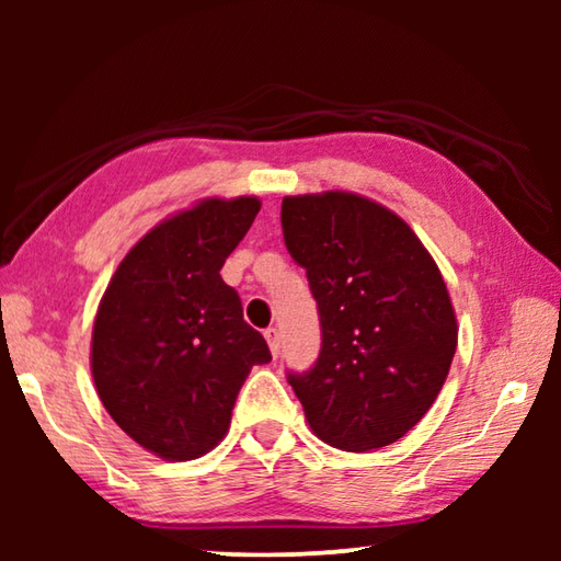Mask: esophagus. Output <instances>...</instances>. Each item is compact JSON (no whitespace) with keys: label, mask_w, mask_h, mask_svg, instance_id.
I'll return each mask as SVG.
<instances>
[{"label":"esophagus","mask_w":561,"mask_h":561,"mask_svg":"<svg viewBox=\"0 0 561 561\" xmlns=\"http://www.w3.org/2000/svg\"><path fill=\"white\" fill-rule=\"evenodd\" d=\"M264 339H267L272 356H277L279 354V331L277 329H267V331H264Z\"/></svg>","instance_id":"obj_1"}]
</instances>
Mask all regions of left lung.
I'll use <instances>...</instances> for the list:
<instances>
[{"label":"left lung","instance_id":"obj_1","mask_svg":"<svg viewBox=\"0 0 561 561\" xmlns=\"http://www.w3.org/2000/svg\"><path fill=\"white\" fill-rule=\"evenodd\" d=\"M282 230L321 321L317 364L289 374L309 428L346 453L396 443L428 413L458 346L438 264L401 217L346 190L284 197Z\"/></svg>","mask_w":561,"mask_h":561}]
</instances>
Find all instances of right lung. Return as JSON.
Returning a JSON list of instances; mask_svg holds the SVG:
<instances>
[{
	"instance_id": "1",
	"label": "right lung",
	"mask_w": 561,
	"mask_h": 561,
	"mask_svg": "<svg viewBox=\"0 0 561 561\" xmlns=\"http://www.w3.org/2000/svg\"><path fill=\"white\" fill-rule=\"evenodd\" d=\"M260 207L254 195L205 197L170 215L130 247L101 297L93 383L118 428L163 460L210 453L250 368L272 360L220 277Z\"/></svg>"
}]
</instances>
